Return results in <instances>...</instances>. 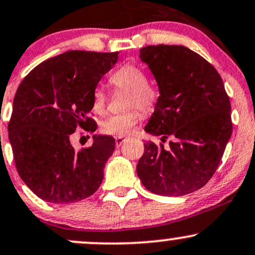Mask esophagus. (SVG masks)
Segmentation results:
<instances>
[{"mask_svg": "<svg viewBox=\"0 0 255 255\" xmlns=\"http://www.w3.org/2000/svg\"><path fill=\"white\" fill-rule=\"evenodd\" d=\"M125 140H126V139L123 138V136H116V138H115V142H116V146H121L123 142H125Z\"/></svg>", "mask_w": 255, "mask_h": 255, "instance_id": "1", "label": "esophagus"}]
</instances>
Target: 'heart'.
<instances>
[{"mask_svg": "<svg viewBox=\"0 0 255 255\" xmlns=\"http://www.w3.org/2000/svg\"><path fill=\"white\" fill-rule=\"evenodd\" d=\"M110 82L115 87L128 91L126 108H133L123 114L111 115L102 122L103 133L114 136H126L132 133L134 127L141 114L138 109L133 108L136 106L144 114H150L155 110L157 105L159 92L157 87L147 82V76L140 66L135 64L128 63L117 69L111 75ZM93 111L98 115L104 114L106 108V94L102 88H97L93 92L92 98Z\"/></svg>", "mask_w": 255, "mask_h": 255, "instance_id": "b5f03b06", "label": "heart"}]
</instances>
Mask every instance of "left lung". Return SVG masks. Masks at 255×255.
Masks as SVG:
<instances>
[{
	"label": "left lung",
	"instance_id": "8db88e82",
	"mask_svg": "<svg viewBox=\"0 0 255 255\" xmlns=\"http://www.w3.org/2000/svg\"><path fill=\"white\" fill-rule=\"evenodd\" d=\"M159 98L145 132L172 138L168 147L147 141L136 173L156 195L183 196L205 186L222 161L232 133L231 105L212 64L184 46L140 49Z\"/></svg>",
	"mask_w": 255,
	"mask_h": 255
}]
</instances>
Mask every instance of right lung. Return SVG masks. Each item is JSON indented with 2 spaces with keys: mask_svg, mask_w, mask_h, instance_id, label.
<instances>
[{
  "mask_svg": "<svg viewBox=\"0 0 255 255\" xmlns=\"http://www.w3.org/2000/svg\"><path fill=\"white\" fill-rule=\"evenodd\" d=\"M119 52L70 50L47 59L21 81L8 123L16 170L27 187L50 203H72L93 195L104 178L115 139L94 135L76 151L70 135L77 127L97 129L92 98Z\"/></svg>",
  "mask_w": 255,
  "mask_h": 255,
  "instance_id": "obj_1",
  "label": "right lung"
}]
</instances>
